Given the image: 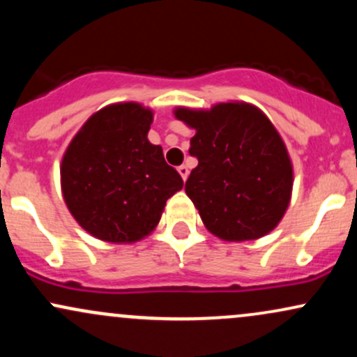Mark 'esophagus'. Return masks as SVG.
I'll use <instances>...</instances> for the list:
<instances>
[{
  "instance_id": "1",
  "label": "esophagus",
  "mask_w": 357,
  "mask_h": 357,
  "mask_svg": "<svg viewBox=\"0 0 357 357\" xmlns=\"http://www.w3.org/2000/svg\"><path fill=\"white\" fill-rule=\"evenodd\" d=\"M178 173L181 174L183 181H186V179H188V174H190V171H188V167H186V166H179V167H178Z\"/></svg>"
}]
</instances>
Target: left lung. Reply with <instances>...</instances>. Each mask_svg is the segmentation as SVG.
I'll use <instances>...</instances> for the list:
<instances>
[{"label":"left lung","mask_w":357,"mask_h":357,"mask_svg":"<svg viewBox=\"0 0 357 357\" xmlns=\"http://www.w3.org/2000/svg\"><path fill=\"white\" fill-rule=\"evenodd\" d=\"M174 116L196 130L190 154L198 166L186 195L204 227L221 240L245 241L277 227L292 192V162L261 110L243 102L211 110L179 107Z\"/></svg>","instance_id":"obj_1"}]
</instances>
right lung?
Masks as SVG:
<instances>
[{
	"label": "right lung",
	"mask_w": 357,
	"mask_h": 357,
	"mask_svg": "<svg viewBox=\"0 0 357 357\" xmlns=\"http://www.w3.org/2000/svg\"><path fill=\"white\" fill-rule=\"evenodd\" d=\"M153 112L134 102L104 107L82 126L61 159V191L85 231L134 243L154 230L183 179L147 141Z\"/></svg>",
	"instance_id": "add662e5"
}]
</instances>
